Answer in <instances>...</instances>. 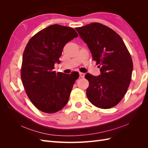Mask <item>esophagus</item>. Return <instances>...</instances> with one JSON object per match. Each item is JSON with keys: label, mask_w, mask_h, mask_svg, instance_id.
I'll list each match as a JSON object with an SVG mask.
<instances>
[{"label": "esophagus", "mask_w": 148, "mask_h": 148, "mask_svg": "<svg viewBox=\"0 0 148 148\" xmlns=\"http://www.w3.org/2000/svg\"><path fill=\"white\" fill-rule=\"evenodd\" d=\"M85 74L83 73H79V77L80 78H84Z\"/></svg>", "instance_id": "obj_1"}]
</instances>
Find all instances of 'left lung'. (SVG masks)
Instances as JSON below:
<instances>
[{
  "label": "left lung",
  "instance_id": "1",
  "mask_svg": "<svg viewBox=\"0 0 148 148\" xmlns=\"http://www.w3.org/2000/svg\"><path fill=\"white\" fill-rule=\"evenodd\" d=\"M75 29L87 44L93 60L101 65L99 76L85 75L89 83V101L101 109L115 106L126 94L132 79L133 62L126 46L115 31L99 23Z\"/></svg>",
  "mask_w": 148,
  "mask_h": 148
}]
</instances>
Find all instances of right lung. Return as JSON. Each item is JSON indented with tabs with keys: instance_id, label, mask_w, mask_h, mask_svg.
<instances>
[{
	"instance_id": "1",
	"label": "right lung",
	"mask_w": 148,
	"mask_h": 148,
	"mask_svg": "<svg viewBox=\"0 0 148 148\" xmlns=\"http://www.w3.org/2000/svg\"><path fill=\"white\" fill-rule=\"evenodd\" d=\"M78 36L67 26L52 25L31 38L23 55L21 78L31 102L39 110L55 113L66 104L79 73H56V63L65 44Z\"/></svg>"
}]
</instances>
